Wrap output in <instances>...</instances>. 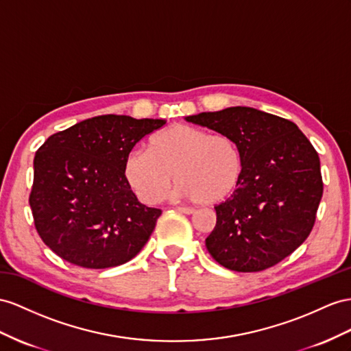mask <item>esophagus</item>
Masks as SVG:
<instances>
[{
  "label": "esophagus",
  "instance_id": "esophagus-1",
  "mask_svg": "<svg viewBox=\"0 0 351 351\" xmlns=\"http://www.w3.org/2000/svg\"><path fill=\"white\" fill-rule=\"evenodd\" d=\"M176 210L182 212V213H186V215H191V213H194V212H195L193 208H184V206H178Z\"/></svg>",
  "mask_w": 351,
  "mask_h": 351
}]
</instances>
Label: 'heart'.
<instances>
[{
    "mask_svg": "<svg viewBox=\"0 0 351 351\" xmlns=\"http://www.w3.org/2000/svg\"><path fill=\"white\" fill-rule=\"evenodd\" d=\"M243 161L234 139L190 124H173L156 134L151 151L134 148L124 175L143 203H156L175 181L179 194L202 204L226 200L237 188Z\"/></svg>",
    "mask_w": 351,
    "mask_h": 351,
    "instance_id": "heart-1",
    "label": "heart"
}]
</instances>
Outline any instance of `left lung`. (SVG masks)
<instances>
[{
    "label": "left lung",
    "instance_id": "1",
    "mask_svg": "<svg viewBox=\"0 0 351 351\" xmlns=\"http://www.w3.org/2000/svg\"><path fill=\"white\" fill-rule=\"evenodd\" d=\"M234 139L243 172L234 193L215 204L210 256L232 271L278 264L310 236L323 194L320 160L295 123L247 106L186 117Z\"/></svg>",
    "mask_w": 351,
    "mask_h": 351
}]
</instances>
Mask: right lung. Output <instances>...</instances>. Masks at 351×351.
I'll return each mask as SVG.
<instances>
[{"instance_id": "add662e5", "label": "right lung", "mask_w": 351, "mask_h": 351, "mask_svg": "<svg viewBox=\"0 0 351 351\" xmlns=\"http://www.w3.org/2000/svg\"><path fill=\"white\" fill-rule=\"evenodd\" d=\"M165 120L99 115L58 132L34 158L29 206L38 236L83 268H110L136 256L161 209L147 208L125 179V158Z\"/></svg>"}]
</instances>
